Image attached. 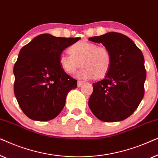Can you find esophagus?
<instances>
[{
	"label": "esophagus",
	"mask_w": 158,
	"mask_h": 158,
	"mask_svg": "<svg viewBox=\"0 0 158 158\" xmlns=\"http://www.w3.org/2000/svg\"><path fill=\"white\" fill-rule=\"evenodd\" d=\"M84 83H85V82H84V81H77V87H81V86L83 85Z\"/></svg>",
	"instance_id": "1"
}]
</instances>
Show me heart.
<instances>
[{"label":"heart","instance_id":"b5f03b06","mask_svg":"<svg viewBox=\"0 0 158 158\" xmlns=\"http://www.w3.org/2000/svg\"><path fill=\"white\" fill-rule=\"evenodd\" d=\"M70 55L62 54L59 62L62 70L73 74L80 67L83 68L77 73L80 78H101L109 73L112 63L111 52L105 47L94 42L81 41L69 47Z\"/></svg>","mask_w":158,"mask_h":158}]
</instances>
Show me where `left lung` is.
Returning <instances> with one entry per match:
<instances>
[{"mask_svg": "<svg viewBox=\"0 0 158 158\" xmlns=\"http://www.w3.org/2000/svg\"><path fill=\"white\" fill-rule=\"evenodd\" d=\"M88 40L101 43L112 57L109 73L103 80L93 83L94 91L88 101L90 109L103 122L126 119L144 96L146 70L143 54L130 38L116 32Z\"/></svg>", "mask_w": 158, "mask_h": 158, "instance_id": "left-lung-1", "label": "left lung"}]
</instances>
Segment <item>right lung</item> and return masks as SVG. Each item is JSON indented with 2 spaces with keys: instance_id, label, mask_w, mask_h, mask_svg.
Segmentation results:
<instances>
[{
  "instance_id": "add662e5",
  "label": "right lung",
  "mask_w": 158,
  "mask_h": 158,
  "mask_svg": "<svg viewBox=\"0 0 158 158\" xmlns=\"http://www.w3.org/2000/svg\"><path fill=\"white\" fill-rule=\"evenodd\" d=\"M80 39L43 34L21 49L14 67V94L29 118L53 119L64 108L67 94L77 87V81L62 70L60 56Z\"/></svg>"
}]
</instances>
